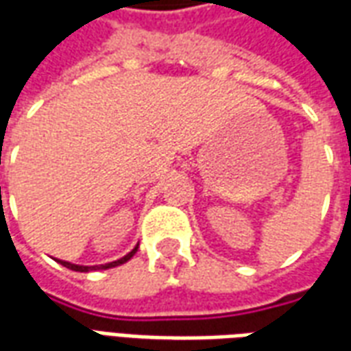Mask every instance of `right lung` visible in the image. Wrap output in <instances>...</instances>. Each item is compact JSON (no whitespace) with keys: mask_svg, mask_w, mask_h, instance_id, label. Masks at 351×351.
Returning <instances> with one entry per match:
<instances>
[{"mask_svg":"<svg viewBox=\"0 0 351 351\" xmlns=\"http://www.w3.org/2000/svg\"><path fill=\"white\" fill-rule=\"evenodd\" d=\"M138 244L130 252V254H125L123 258L116 259V261H110V263H105V265H92V267H88V265H75L71 261H64V259H56L58 263L64 265L67 269H71V271H77V272H88V271H105V269H112V267H118V265L125 263V261H130L133 256H135V252H137Z\"/></svg>","mask_w":351,"mask_h":351,"instance_id":"right-lung-1","label":"right lung"}]
</instances>
